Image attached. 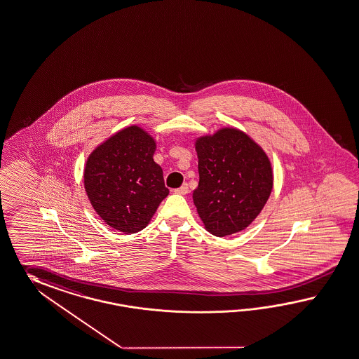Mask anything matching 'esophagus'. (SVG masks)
<instances>
[{
    "mask_svg": "<svg viewBox=\"0 0 359 359\" xmlns=\"http://www.w3.org/2000/svg\"><path fill=\"white\" fill-rule=\"evenodd\" d=\"M189 192V188H188V184H183L180 188H177L175 189V193L177 194H187V193Z\"/></svg>",
    "mask_w": 359,
    "mask_h": 359,
    "instance_id": "1",
    "label": "esophagus"
}]
</instances>
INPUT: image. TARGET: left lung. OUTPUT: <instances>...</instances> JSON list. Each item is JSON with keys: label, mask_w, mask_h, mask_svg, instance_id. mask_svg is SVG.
<instances>
[{"label": "left lung", "mask_w": 359, "mask_h": 359, "mask_svg": "<svg viewBox=\"0 0 359 359\" xmlns=\"http://www.w3.org/2000/svg\"><path fill=\"white\" fill-rule=\"evenodd\" d=\"M200 182L193 202L215 236L236 233L261 212L272 189L271 163L244 132L224 128L196 142Z\"/></svg>", "instance_id": "left-lung-1"}]
</instances>
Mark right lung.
<instances>
[{
  "label": "right lung",
  "mask_w": 359,
  "mask_h": 359,
  "mask_svg": "<svg viewBox=\"0 0 359 359\" xmlns=\"http://www.w3.org/2000/svg\"><path fill=\"white\" fill-rule=\"evenodd\" d=\"M156 142L139 127L118 132L89 156L84 171L88 198L106 224L124 233L149 223L168 189L153 159Z\"/></svg>",
  "instance_id": "add662e5"
}]
</instances>
